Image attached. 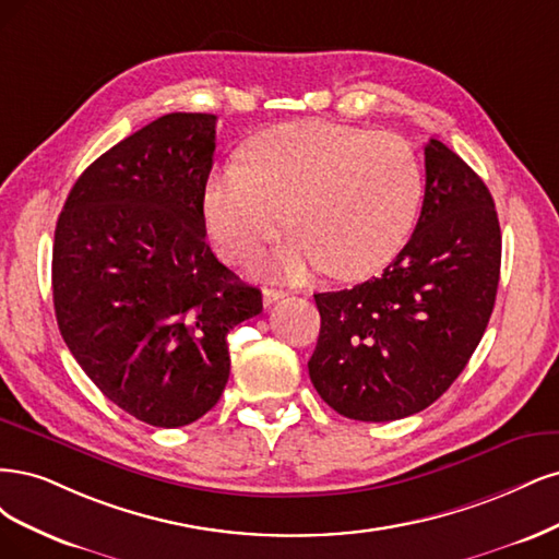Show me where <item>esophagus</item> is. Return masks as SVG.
Returning a JSON list of instances; mask_svg holds the SVG:
<instances>
[{"instance_id": "34e87169", "label": "esophagus", "mask_w": 559, "mask_h": 559, "mask_svg": "<svg viewBox=\"0 0 559 559\" xmlns=\"http://www.w3.org/2000/svg\"><path fill=\"white\" fill-rule=\"evenodd\" d=\"M285 297V290H274V287H264L262 290V301H264V306H272L274 301H278V299H283Z\"/></svg>"}]
</instances>
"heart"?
<instances>
[{
    "label": "heart",
    "mask_w": 559,
    "mask_h": 559,
    "mask_svg": "<svg viewBox=\"0 0 559 559\" xmlns=\"http://www.w3.org/2000/svg\"><path fill=\"white\" fill-rule=\"evenodd\" d=\"M423 190L420 157L400 134L285 122L250 141L243 167L211 174L204 221L215 248L243 262L290 218L297 237L276 258L287 276L325 266L334 278L359 281L397 258Z\"/></svg>",
    "instance_id": "1"
}]
</instances>
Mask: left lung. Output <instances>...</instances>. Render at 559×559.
<instances>
[{"mask_svg": "<svg viewBox=\"0 0 559 559\" xmlns=\"http://www.w3.org/2000/svg\"><path fill=\"white\" fill-rule=\"evenodd\" d=\"M423 211L381 278L320 293L309 376L336 413L362 423L413 416L453 385L495 309L501 231L480 176L431 139Z\"/></svg>", "mask_w": 559, "mask_h": 559, "instance_id": "obj_1", "label": "left lung"}]
</instances>
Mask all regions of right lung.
<instances>
[{
  "label": "right lung",
  "mask_w": 559,
  "mask_h": 559,
  "mask_svg": "<svg viewBox=\"0 0 559 559\" xmlns=\"http://www.w3.org/2000/svg\"><path fill=\"white\" fill-rule=\"evenodd\" d=\"M215 116L167 114L122 139L71 188L52 243V304L67 348L106 400L153 427L218 404L227 334L262 293L206 243Z\"/></svg>",
  "instance_id": "obj_1"
}]
</instances>
